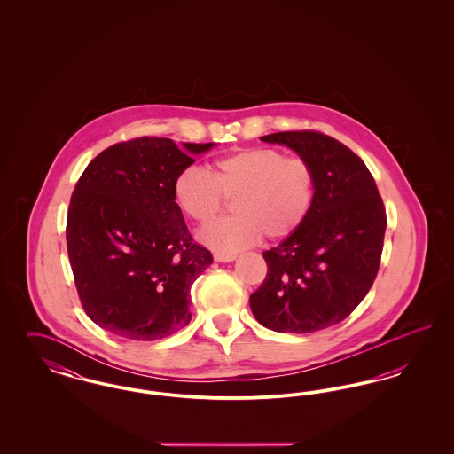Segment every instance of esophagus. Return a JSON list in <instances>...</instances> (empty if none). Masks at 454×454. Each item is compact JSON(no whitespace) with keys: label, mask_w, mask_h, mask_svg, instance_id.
<instances>
[{"label":"esophagus","mask_w":454,"mask_h":454,"mask_svg":"<svg viewBox=\"0 0 454 454\" xmlns=\"http://www.w3.org/2000/svg\"><path fill=\"white\" fill-rule=\"evenodd\" d=\"M213 257H215L216 262H233V260L237 259L235 254H219V252H216Z\"/></svg>","instance_id":"1"}]
</instances>
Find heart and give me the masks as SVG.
<instances>
[{
	"label": "heart",
	"instance_id": "obj_1",
	"mask_svg": "<svg viewBox=\"0 0 454 454\" xmlns=\"http://www.w3.org/2000/svg\"><path fill=\"white\" fill-rule=\"evenodd\" d=\"M317 178L300 156L276 148H247L217 158L207 173L187 167L173 180L178 209L195 223L216 217L224 197L237 216L219 219L199 231V239L219 254H235L259 241L296 233L313 207Z\"/></svg>",
	"mask_w": 454,
	"mask_h": 454
}]
</instances>
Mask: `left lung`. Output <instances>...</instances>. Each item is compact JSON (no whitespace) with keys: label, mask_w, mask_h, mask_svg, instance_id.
Wrapping results in <instances>:
<instances>
[{"label":"left lung","mask_w":454,"mask_h":454,"mask_svg":"<svg viewBox=\"0 0 454 454\" xmlns=\"http://www.w3.org/2000/svg\"><path fill=\"white\" fill-rule=\"evenodd\" d=\"M304 158L317 178L315 200L301 228L265 250L267 276L250 296L260 325L309 333L340 324L376 279L387 211L364 161L340 141L317 130L260 137Z\"/></svg>","instance_id":"obj_1"}]
</instances>
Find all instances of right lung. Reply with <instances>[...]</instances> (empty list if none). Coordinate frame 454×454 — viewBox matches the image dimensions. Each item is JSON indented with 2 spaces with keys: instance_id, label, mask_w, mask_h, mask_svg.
<instances>
[{
  "instance_id": "right-lung-1",
  "label": "right lung",
  "mask_w": 454,
  "mask_h": 454,
  "mask_svg": "<svg viewBox=\"0 0 454 454\" xmlns=\"http://www.w3.org/2000/svg\"><path fill=\"white\" fill-rule=\"evenodd\" d=\"M213 146L137 137L104 150L80 176L67 255L83 309L108 333L146 342L191 322V286L213 255L191 237L173 180Z\"/></svg>"
}]
</instances>
